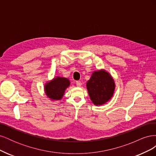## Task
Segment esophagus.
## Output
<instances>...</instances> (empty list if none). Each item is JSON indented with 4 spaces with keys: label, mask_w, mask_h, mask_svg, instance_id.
Returning a JSON list of instances; mask_svg holds the SVG:
<instances>
[{
    "label": "esophagus",
    "mask_w": 156,
    "mask_h": 156,
    "mask_svg": "<svg viewBox=\"0 0 156 156\" xmlns=\"http://www.w3.org/2000/svg\"><path fill=\"white\" fill-rule=\"evenodd\" d=\"M76 84H77V87H81L82 85V83L80 81H76Z\"/></svg>",
    "instance_id": "1"
}]
</instances>
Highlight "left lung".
Listing matches in <instances>:
<instances>
[{"label":"left lung","instance_id":"left-lung-1","mask_svg":"<svg viewBox=\"0 0 156 156\" xmlns=\"http://www.w3.org/2000/svg\"><path fill=\"white\" fill-rule=\"evenodd\" d=\"M90 98L95 105L105 104L112 97L115 83L111 74L105 69L94 72L87 83Z\"/></svg>","mask_w":156,"mask_h":156}]
</instances>
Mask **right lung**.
Wrapping results in <instances>:
<instances>
[{"mask_svg": "<svg viewBox=\"0 0 156 156\" xmlns=\"http://www.w3.org/2000/svg\"><path fill=\"white\" fill-rule=\"evenodd\" d=\"M69 85L70 81L68 79L58 76L45 83V93L51 100H60Z\"/></svg>", "mask_w": 156, "mask_h": 156, "instance_id": "obj_1", "label": "right lung"}]
</instances>
